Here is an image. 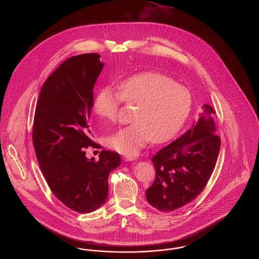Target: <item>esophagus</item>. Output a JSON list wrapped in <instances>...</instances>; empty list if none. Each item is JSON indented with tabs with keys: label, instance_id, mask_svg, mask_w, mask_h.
<instances>
[{
	"label": "esophagus",
	"instance_id": "1",
	"mask_svg": "<svg viewBox=\"0 0 259 259\" xmlns=\"http://www.w3.org/2000/svg\"><path fill=\"white\" fill-rule=\"evenodd\" d=\"M135 156L133 155H123V160L125 161H133L135 160Z\"/></svg>",
	"mask_w": 259,
	"mask_h": 259
}]
</instances>
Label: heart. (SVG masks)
<instances>
[{"mask_svg": "<svg viewBox=\"0 0 259 259\" xmlns=\"http://www.w3.org/2000/svg\"><path fill=\"white\" fill-rule=\"evenodd\" d=\"M118 89L119 92L111 87L101 88L93 110L100 118L114 122L122 102L136 105L131 116L133 122L106 140L109 148L124 155L138 153L149 140L154 144L171 140L191 109L190 91L165 74H136L122 81Z\"/></svg>", "mask_w": 259, "mask_h": 259, "instance_id": "b5f03b06", "label": "heart"}]
</instances>
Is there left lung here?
Here are the masks:
<instances>
[{"label": "left lung", "instance_id": "obj_1", "mask_svg": "<svg viewBox=\"0 0 259 259\" xmlns=\"http://www.w3.org/2000/svg\"><path fill=\"white\" fill-rule=\"evenodd\" d=\"M213 114V109L205 105L192 127L151 158L156 175L146 197L152 207L162 211L176 210L206 187L221 148Z\"/></svg>", "mask_w": 259, "mask_h": 259}]
</instances>
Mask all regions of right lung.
Instances as JSON below:
<instances>
[{
  "mask_svg": "<svg viewBox=\"0 0 259 259\" xmlns=\"http://www.w3.org/2000/svg\"><path fill=\"white\" fill-rule=\"evenodd\" d=\"M97 53L68 58L50 74L37 100L33 145L51 192L76 212H91L107 200L108 179L121 161L117 152L102 150L99 160L88 159L92 141L89 118L93 87L104 63Z\"/></svg>",
  "mask_w": 259,
  "mask_h": 259,
  "instance_id": "add662e5",
  "label": "right lung"
}]
</instances>
